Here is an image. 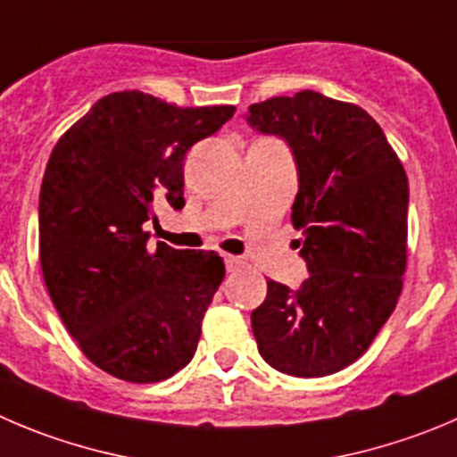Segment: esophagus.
<instances>
[{"label": "esophagus", "mask_w": 457, "mask_h": 457, "mask_svg": "<svg viewBox=\"0 0 457 457\" xmlns=\"http://www.w3.org/2000/svg\"><path fill=\"white\" fill-rule=\"evenodd\" d=\"M224 262H226V271H237V269L245 267L246 260L240 258V255H226Z\"/></svg>", "instance_id": "esophagus-1"}]
</instances>
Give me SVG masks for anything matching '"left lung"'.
I'll return each instance as SVG.
<instances>
[{"label":"left lung","mask_w":457,"mask_h":457,"mask_svg":"<svg viewBox=\"0 0 457 457\" xmlns=\"http://www.w3.org/2000/svg\"><path fill=\"white\" fill-rule=\"evenodd\" d=\"M246 123L296 161L291 224L310 271L298 289L267 280L251 314L258 350L285 375H334L368 350L402 294L406 172L366 110L319 91L255 103Z\"/></svg>","instance_id":"1"}]
</instances>
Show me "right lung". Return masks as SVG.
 <instances>
[{
  "mask_svg": "<svg viewBox=\"0 0 457 457\" xmlns=\"http://www.w3.org/2000/svg\"><path fill=\"white\" fill-rule=\"evenodd\" d=\"M236 107H177L143 91L96 103L58 141L40 188V264L91 363L132 384L188 366L224 278L215 251L147 249L154 206L184 208L186 152Z\"/></svg>",
  "mask_w": 457,
  "mask_h": 457,
  "instance_id": "obj_1",
  "label": "right lung"
}]
</instances>
